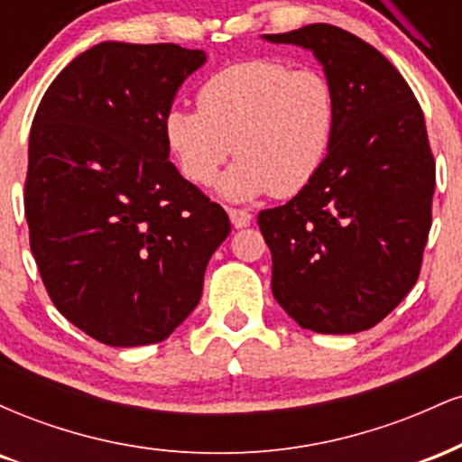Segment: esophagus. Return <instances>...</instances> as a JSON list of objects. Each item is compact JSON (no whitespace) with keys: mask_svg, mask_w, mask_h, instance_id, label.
I'll list each match as a JSON object with an SVG mask.
<instances>
[{"mask_svg":"<svg viewBox=\"0 0 462 462\" xmlns=\"http://www.w3.org/2000/svg\"><path fill=\"white\" fill-rule=\"evenodd\" d=\"M230 221L235 227H247L249 221H252V215H249L247 210L230 208Z\"/></svg>","mask_w":462,"mask_h":462,"instance_id":"34e87169","label":"esophagus"}]
</instances>
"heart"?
<instances>
[{
  "mask_svg": "<svg viewBox=\"0 0 462 462\" xmlns=\"http://www.w3.org/2000/svg\"><path fill=\"white\" fill-rule=\"evenodd\" d=\"M338 104L319 69L272 58L236 62L206 79L198 110L164 115V141L189 182L208 187L235 147L219 182L227 199L300 193L321 171L337 130Z\"/></svg>",
  "mask_w": 462,
  "mask_h": 462,
  "instance_id": "heart-1",
  "label": "heart"
}]
</instances>
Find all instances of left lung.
<instances>
[{
    "mask_svg": "<svg viewBox=\"0 0 462 462\" xmlns=\"http://www.w3.org/2000/svg\"><path fill=\"white\" fill-rule=\"evenodd\" d=\"M264 41L310 50L338 104L321 171L258 215L273 298L306 330H369L415 286L432 226L434 156L421 106L375 47L337 25Z\"/></svg>",
    "mask_w": 462,
    "mask_h": 462,
    "instance_id": "8db88e82",
    "label": "left lung"
}]
</instances>
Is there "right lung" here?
I'll list each match as a JSON object with an SVG mask.
<instances>
[{
    "instance_id": "1",
    "label": "right lung",
    "mask_w": 462,
    "mask_h": 462,
    "mask_svg": "<svg viewBox=\"0 0 462 462\" xmlns=\"http://www.w3.org/2000/svg\"><path fill=\"white\" fill-rule=\"evenodd\" d=\"M204 62L173 43L106 41L58 73L32 121L30 249L56 309L104 346L164 341L230 235L226 210L169 162L162 130Z\"/></svg>"
}]
</instances>
